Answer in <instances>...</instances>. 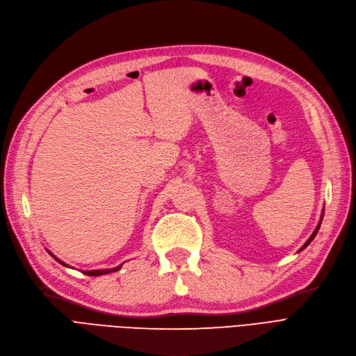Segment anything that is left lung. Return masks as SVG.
<instances>
[{"instance_id":"obj_1","label":"left lung","mask_w":356,"mask_h":356,"mask_svg":"<svg viewBox=\"0 0 356 356\" xmlns=\"http://www.w3.org/2000/svg\"><path fill=\"white\" fill-rule=\"evenodd\" d=\"M321 220H323V215H321ZM321 220H320V223L317 225V227H316V231H314V232H312V235H311V236L308 238V241H307V243L304 244V247H302L301 250H304V248H305V247H307V245H308V244L311 243V241H312V239H314V236L317 235V232H318V229H320V225H321ZM301 250H300V251H301Z\"/></svg>"}]
</instances>
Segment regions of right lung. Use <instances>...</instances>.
Returning <instances> with one entry per match:
<instances>
[{"instance_id":"1","label":"right lung","mask_w":356,"mask_h":356,"mask_svg":"<svg viewBox=\"0 0 356 356\" xmlns=\"http://www.w3.org/2000/svg\"><path fill=\"white\" fill-rule=\"evenodd\" d=\"M51 254V252H49ZM52 255V254H51ZM52 257L56 260V261H60L58 259L55 257V255H52ZM63 266H67V264H64L63 261H60ZM121 268V266H118V267H115V268H106V270H92V272H84V275H88V276H102V275H106V273H112V272H117V270H120Z\"/></svg>"}]
</instances>
